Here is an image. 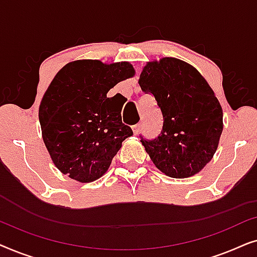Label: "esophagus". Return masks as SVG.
<instances>
[{"mask_svg": "<svg viewBox=\"0 0 257 257\" xmlns=\"http://www.w3.org/2000/svg\"><path fill=\"white\" fill-rule=\"evenodd\" d=\"M140 128H142V124H140V122H138V124H136V125L132 126L133 133H135V135H138L139 131H140Z\"/></svg>", "mask_w": 257, "mask_h": 257, "instance_id": "obj_1", "label": "esophagus"}]
</instances>
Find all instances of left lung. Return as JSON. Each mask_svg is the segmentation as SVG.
Segmentation results:
<instances>
[{
    "label": "left lung",
    "mask_w": 257,
    "mask_h": 257,
    "mask_svg": "<svg viewBox=\"0 0 257 257\" xmlns=\"http://www.w3.org/2000/svg\"><path fill=\"white\" fill-rule=\"evenodd\" d=\"M139 85L153 94L164 124L153 140L142 137L151 160L171 178H188L212 160L223 130L222 108L198 70L178 58L149 62Z\"/></svg>",
    "instance_id": "left-lung-1"
}]
</instances>
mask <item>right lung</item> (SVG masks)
Segmentation results:
<instances>
[{"label": "right lung", "instance_id": "obj_1", "mask_svg": "<svg viewBox=\"0 0 257 257\" xmlns=\"http://www.w3.org/2000/svg\"><path fill=\"white\" fill-rule=\"evenodd\" d=\"M135 75L127 62L79 59L59 70L42 98V137L55 166L79 182L99 179L121 143L133 135L110 89Z\"/></svg>", "mask_w": 257, "mask_h": 257}]
</instances>
